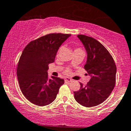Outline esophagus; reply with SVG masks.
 Listing matches in <instances>:
<instances>
[{
  "instance_id": "1",
  "label": "esophagus",
  "mask_w": 131,
  "mask_h": 131,
  "mask_svg": "<svg viewBox=\"0 0 131 131\" xmlns=\"http://www.w3.org/2000/svg\"><path fill=\"white\" fill-rule=\"evenodd\" d=\"M72 81V79H70V78H67L64 79V81H65L66 83H70V82H71Z\"/></svg>"
}]
</instances>
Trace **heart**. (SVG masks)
<instances>
[{
	"instance_id": "1",
	"label": "heart",
	"mask_w": 131,
	"mask_h": 131,
	"mask_svg": "<svg viewBox=\"0 0 131 131\" xmlns=\"http://www.w3.org/2000/svg\"><path fill=\"white\" fill-rule=\"evenodd\" d=\"M62 49H63V47H60L59 48V50H58V52H57V53H59L60 52H61V50ZM75 50H81V49H80V48H77V49H75ZM70 73V70H66L65 71V74H69Z\"/></svg>"
}]
</instances>
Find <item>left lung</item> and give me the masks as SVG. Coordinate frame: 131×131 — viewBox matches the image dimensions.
Wrapping results in <instances>:
<instances>
[{
	"label": "left lung",
	"instance_id": "left-lung-1",
	"mask_svg": "<svg viewBox=\"0 0 131 131\" xmlns=\"http://www.w3.org/2000/svg\"><path fill=\"white\" fill-rule=\"evenodd\" d=\"M87 53L85 69L91 78L87 85L80 83L74 92L78 103L86 107L101 104L108 98L116 83V66L112 56L98 41L85 35H78Z\"/></svg>",
	"mask_w": 131,
	"mask_h": 131
}]
</instances>
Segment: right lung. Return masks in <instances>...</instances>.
Instances as JSON below:
<instances>
[{
  "instance_id": "add662e5",
  "label": "right lung",
  "mask_w": 131,
  "mask_h": 131,
  "mask_svg": "<svg viewBox=\"0 0 131 131\" xmlns=\"http://www.w3.org/2000/svg\"><path fill=\"white\" fill-rule=\"evenodd\" d=\"M70 34H50L29 42L23 50L17 68L19 86L34 104L46 106L56 98L63 79L48 75V64L55 61L60 46Z\"/></svg>"
}]
</instances>
